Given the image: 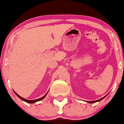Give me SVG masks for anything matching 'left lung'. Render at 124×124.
I'll list each match as a JSON object with an SVG mask.
<instances>
[{
	"instance_id": "1",
	"label": "left lung",
	"mask_w": 124,
	"mask_h": 124,
	"mask_svg": "<svg viewBox=\"0 0 124 124\" xmlns=\"http://www.w3.org/2000/svg\"><path fill=\"white\" fill-rule=\"evenodd\" d=\"M108 94H107L106 95V96H105L104 97H103V98H101V99H99V100H95V101H86V102H87V103H96V102H98V101H101V100H103V99H104L105 97H106L107 96V95Z\"/></svg>"
}]
</instances>
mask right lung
I'll return each mask as SVG.
<instances>
[{
    "label": "right lung",
    "instance_id": "obj_1",
    "mask_svg": "<svg viewBox=\"0 0 124 124\" xmlns=\"http://www.w3.org/2000/svg\"><path fill=\"white\" fill-rule=\"evenodd\" d=\"M48 92H49V91H48ZM48 92L47 93H46V94H45L44 95V96L43 97H41V98H39V99H36V100H27V99H24V98L21 97V96H20L18 94H17V93H16V92H15V91H14V92H15V93L16 94V96H18V97H19L20 99L21 100H23V101H24L26 102V103H31V104H32V103H36V102H37V101H41V100H42V99H44V98L45 97V96H46V94H47V93H48Z\"/></svg>",
    "mask_w": 124,
    "mask_h": 124
}]
</instances>
